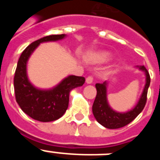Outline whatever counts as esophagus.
Instances as JSON below:
<instances>
[{
	"instance_id": "34e87169",
	"label": "esophagus",
	"mask_w": 160,
	"mask_h": 160,
	"mask_svg": "<svg viewBox=\"0 0 160 160\" xmlns=\"http://www.w3.org/2000/svg\"><path fill=\"white\" fill-rule=\"evenodd\" d=\"M86 82H87V84H91V83L93 82L92 76H89V77H87V79H86Z\"/></svg>"
}]
</instances>
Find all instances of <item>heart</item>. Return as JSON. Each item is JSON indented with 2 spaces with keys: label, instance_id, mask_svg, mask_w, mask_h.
<instances>
[{
  "label": "heart",
  "instance_id": "1",
  "mask_svg": "<svg viewBox=\"0 0 160 160\" xmlns=\"http://www.w3.org/2000/svg\"><path fill=\"white\" fill-rule=\"evenodd\" d=\"M111 58V55L109 52L107 51H102L99 53H96V54L93 55L92 57L90 58V59L92 60V62H107Z\"/></svg>",
  "mask_w": 160,
  "mask_h": 160
}]
</instances>
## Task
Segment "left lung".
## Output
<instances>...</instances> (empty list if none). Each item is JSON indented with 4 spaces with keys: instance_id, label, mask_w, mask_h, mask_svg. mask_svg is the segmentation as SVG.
Here are the masks:
<instances>
[{
    "instance_id": "1",
    "label": "left lung",
    "mask_w": 160,
    "mask_h": 160,
    "mask_svg": "<svg viewBox=\"0 0 160 160\" xmlns=\"http://www.w3.org/2000/svg\"><path fill=\"white\" fill-rule=\"evenodd\" d=\"M138 70L143 72L146 76V83L143 90L135 107L127 112H118L113 110L107 101V87L108 82L97 83L95 85L97 95L92 107L94 118L102 126L108 129H117L122 128L132 122L142 112L146 105L148 90L151 82L150 74L144 66H136Z\"/></svg>"
}]
</instances>
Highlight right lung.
Returning a JSON list of instances; mask_svg holds the SVG:
<instances>
[{
    "label": "right lung",
    "instance_id": "1",
    "mask_svg": "<svg viewBox=\"0 0 160 160\" xmlns=\"http://www.w3.org/2000/svg\"><path fill=\"white\" fill-rule=\"evenodd\" d=\"M66 37L49 35L35 41L25 48L18 60L13 82L16 101L25 114L40 122H51L62 116L68 108L70 91L85 82L84 77L69 75L53 88L42 90L34 87L28 78V60L38 46L43 42L62 40Z\"/></svg>",
    "mask_w": 160,
    "mask_h": 160
}]
</instances>
